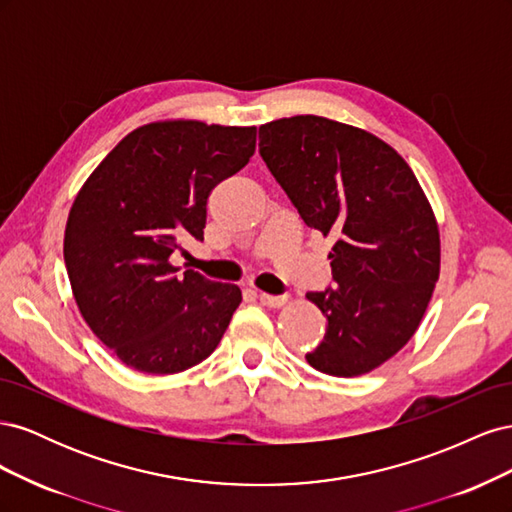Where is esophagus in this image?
Listing matches in <instances>:
<instances>
[{"label": "esophagus", "instance_id": "obj_1", "mask_svg": "<svg viewBox=\"0 0 512 512\" xmlns=\"http://www.w3.org/2000/svg\"><path fill=\"white\" fill-rule=\"evenodd\" d=\"M258 299L265 307H282L288 303V297H273V294H267V292H260Z\"/></svg>", "mask_w": 512, "mask_h": 512}]
</instances>
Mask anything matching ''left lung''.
<instances>
[{
    "mask_svg": "<svg viewBox=\"0 0 512 512\" xmlns=\"http://www.w3.org/2000/svg\"><path fill=\"white\" fill-rule=\"evenodd\" d=\"M260 156L307 228L333 239L335 288L307 292L327 318L305 354L335 378L363 376L404 348L440 277L436 213L408 162L348 123L297 115L260 126Z\"/></svg>",
    "mask_w": 512,
    "mask_h": 512,
    "instance_id": "1",
    "label": "left lung"
}]
</instances>
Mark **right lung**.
Returning <instances> with one entry per match:
<instances>
[{
    "label": "right lung",
    "mask_w": 512,
    "mask_h": 512,
    "mask_svg": "<svg viewBox=\"0 0 512 512\" xmlns=\"http://www.w3.org/2000/svg\"><path fill=\"white\" fill-rule=\"evenodd\" d=\"M254 151L256 126L151 121L123 136L76 194L64 235L74 301L126 367L179 374L218 348L239 286L181 275L168 258L185 237L203 241L211 190Z\"/></svg>",
    "instance_id": "obj_1"
}]
</instances>
